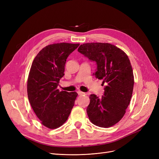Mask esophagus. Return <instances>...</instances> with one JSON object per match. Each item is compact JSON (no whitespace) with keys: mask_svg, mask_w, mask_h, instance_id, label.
<instances>
[{"mask_svg":"<svg viewBox=\"0 0 159 159\" xmlns=\"http://www.w3.org/2000/svg\"><path fill=\"white\" fill-rule=\"evenodd\" d=\"M78 93L79 95H85V93L82 92V91H78Z\"/></svg>","mask_w":159,"mask_h":159,"instance_id":"obj_1","label":"esophagus"}]
</instances>
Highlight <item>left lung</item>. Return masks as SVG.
I'll use <instances>...</instances> for the list:
<instances>
[{"instance_id": "8db88e82", "label": "left lung", "mask_w": 159, "mask_h": 159, "mask_svg": "<svg viewBox=\"0 0 159 159\" xmlns=\"http://www.w3.org/2000/svg\"><path fill=\"white\" fill-rule=\"evenodd\" d=\"M78 50L96 61L98 68L93 75L106 84L101 98L90 95L89 119L98 127H112L123 118L132 97L134 75L131 62L125 52L109 43H86Z\"/></svg>"}]
</instances>
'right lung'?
I'll list each match as a JSON object with an SVG mask.
<instances>
[{
  "label": "right lung",
  "mask_w": 159,
  "mask_h": 159,
  "mask_svg": "<svg viewBox=\"0 0 159 159\" xmlns=\"http://www.w3.org/2000/svg\"><path fill=\"white\" fill-rule=\"evenodd\" d=\"M80 44L56 43L42 48L31 66L27 93L31 107L43 125L54 129L68 119L78 93L57 89L64 75L67 57Z\"/></svg>",
  "instance_id": "right-lung-1"
}]
</instances>
